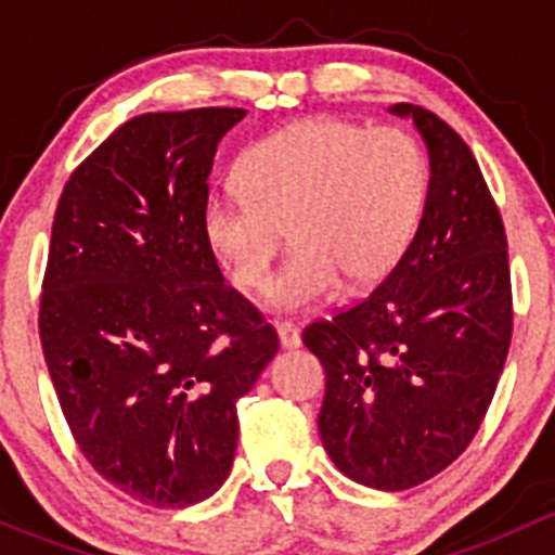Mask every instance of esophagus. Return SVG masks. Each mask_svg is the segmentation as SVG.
<instances>
[{
  "label": "esophagus",
  "instance_id": "1",
  "mask_svg": "<svg viewBox=\"0 0 555 555\" xmlns=\"http://www.w3.org/2000/svg\"><path fill=\"white\" fill-rule=\"evenodd\" d=\"M276 333L284 349H298L300 346V330L298 324L289 322V319H276Z\"/></svg>",
  "mask_w": 555,
  "mask_h": 555
}]
</instances>
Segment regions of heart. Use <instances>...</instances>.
Segmentation results:
<instances>
[{
  "instance_id": "1",
  "label": "heart",
  "mask_w": 555,
  "mask_h": 555,
  "mask_svg": "<svg viewBox=\"0 0 555 555\" xmlns=\"http://www.w3.org/2000/svg\"><path fill=\"white\" fill-rule=\"evenodd\" d=\"M238 184L211 190L201 228L225 276L257 293L284 242L295 249L268 287L276 309H311L386 276L416 236L433 182L429 155L400 126L338 117L268 133L238 160Z\"/></svg>"
}]
</instances>
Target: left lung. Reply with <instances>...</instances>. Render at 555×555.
Segmentation results:
<instances>
[{
	"instance_id": "left-lung-1",
	"label": "left lung",
	"mask_w": 555,
	"mask_h": 555,
	"mask_svg": "<svg viewBox=\"0 0 555 555\" xmlns=\"http://www.w3.org/2000/svg\"><path fill=\"white\" fill-rule=\"evenodd\" d=\"M429 150L416 236L371 295L304 330L327 373L319 435L346 478L402 491L473 443L513 338L500 206L473 150L435 112L397 104Z\"/></svg>"
}]
</instances>
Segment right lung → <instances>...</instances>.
I'll return each instance as SVG.
<instances>
[{
  "label": "right lung",
  "mask_w": 555,
  "mask_h": 555,
  "mask_svg": "<svg viewBox=\"0 0 555 555\" xmlns=\"http://www.w3.org/2000/svg\"><path fill=\"white\" fill-rule=\"evenodd\" d=\"M244 115L131 117L55 206L39 295L50 382L88 464L153 507L195 505L225 483L238 397L279 351L201 228L217 144Z\"/></svg>",
  "instance_id": "1"
}]
</instances>
